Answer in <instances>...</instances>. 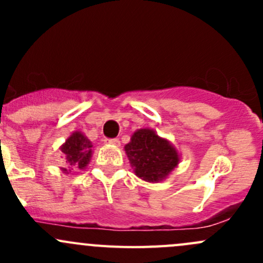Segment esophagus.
I'll list each match as a JSON object with an SVG mask.
<instances>
[{
  "label": "esophagus",
  "instance_id": "1",
  "mask_svg": "<svg viewBox=\"0 0 263 263\" xmlns=\"http://www.w3.org/2000/svg\"><path fill=\"white\" fill-rule=\"evenodd\" d=\"M105 142H108V144L116 145V146H119V144H121V141H119L118 139H107V140H105Z\"/></svg>",
  "mask_w": 263,
  "mask_h": 263
}]
</instances>
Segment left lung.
<instances>
[{"label":"left lung","mask_w":263,"mask_h":263,"mask_svg":"<svg viewBox=\"0 0 263 263\" xmlns=\"http://www.w3.org/2000/svg\"><path fill=\"white\" fill-rule=\"evenodd\" d=\"M124 150L135 174L150 183L165 179L179 163L176 147L150 128L137 129Z\"/></svg>","instance_id":"left-lung-1"}]
</instances>
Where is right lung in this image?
<instances>
[{
    "label": "right lung",
    "mask_w": 263,
    "mask_h": 263,
    "mask_svg": "<svg viewBox=\"0 0 263 263\" xmlns=\"http://www.w3.org/2000/svg\"><path fill=\"white\" fill-rule=\"evenodd\" d=\"M91 141L81 132L76 131L66 140L65 144L61 146V151L65 154L66 163L75 169H85L91 158ZM68 166V168H70ZM63 173L71 172L70 169L62 168Z\"/></svg>",
    "instance_id": "1"
}]
</instances>
